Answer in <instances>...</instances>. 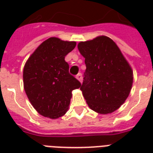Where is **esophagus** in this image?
Segmentation results:
<instances>
[{
    "label": "esophagus",
    "mask_w": 153,
    "mask_h": 153,
    "mask_svg": "<svg viewBox=\"0 0 153 153\" xmlns=\"http://www.w3.org/2000/svg\"><path fill=\"white\" fill-rule=\"evenodd\" d=\"M76 79L79 80L80 82H82V74L81 73H79V74H77V76H76Z\"/></svg>",
    "instance_id": "esophagus-1"
}]
</instances>
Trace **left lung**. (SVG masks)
<instances>
[{
	"instance_id": "left-lung-1",
	"label": "left lung",
	"mask_w": 153,
	"mask_h": 153,
	"mask_svg": "<svg viewBox=\"0 0 153 153\" xmlns=\"http://www.w3.org/2000/svg\"><path fill=\"white\" fill-rule=\"evenodd\" d=\"M78 48L86 67L80 87L86 103L98 114H111L130 93L133 81L130 65L114 40L105 36L80 42Z\"/></svg>"
}]
</instances>
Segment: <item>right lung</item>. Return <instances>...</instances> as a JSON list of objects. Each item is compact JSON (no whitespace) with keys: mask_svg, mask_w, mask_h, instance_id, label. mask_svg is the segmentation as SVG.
<instances>
[{"mask_svg":"<svg viewBox=\"0 0 153 153\" xmlns=\"http://www.w3.org/2000/svg\"><path fill=\"white\" fill-rule=\"evenodd\" d=\"M76 42L51 37L44 41L25 63L24 88L35 109L40 115L57 119L67 113L72 91L81 83L69 73L65 56Z\"/></svg>","mask_w":153,"mask_h":153,"instance_id":"obj_1","label":"right lung"}]
</instances>
